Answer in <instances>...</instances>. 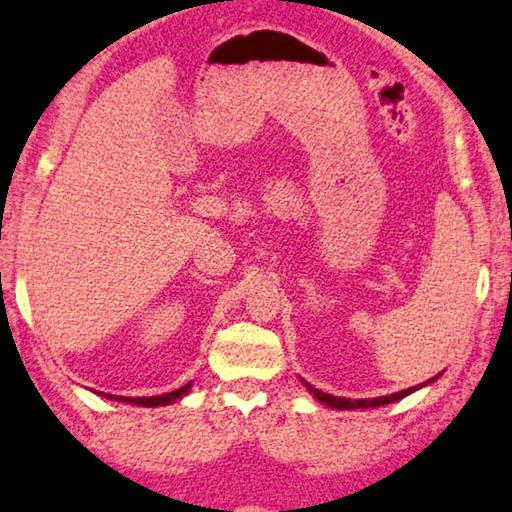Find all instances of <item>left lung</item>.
<instances>
[{
	"mask_svg": "<svg viewBox=\"0 0 512 512\" xmlns=\"http://www.w3.org/2000/svg\"><path fill=\"white\" fill-rule=\"evenodd\" d=\"M434 380H438V375H434L432 380H427L425 384H418V387H411V389H405V391H398V393H391V396H380V398H364V400H351V398H339V396H330V393H324L312 387L310 382H306L301 378L303 387H306L312 396H315L319 402H324V405L333 407V409H373V407H382V405H389V402H398L402 398H407L409 393L418 391L420 387H427V384H432Z\"/></svg>",
	"mask_w": 512,
	"mask_h": 512,
	"instance_id": "left-lung-1",
	"label": "left lung"
}]
</instances>
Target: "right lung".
Returning <instances> with one entry per match:
<instances>
[{"mask_svg": "<svg viewBox=\"0 0 512 512\" xmlns=\"http://www.w3.org/2000/svg\"><path fill=\"white\" fill-rule=\"evenodd\" d=\"M191 391V382L184 384L170 393H164V396H150V398H125V396H112V393H101V396L116 400V402H125V405H139V407H161V405H170V402H177L182 396Z\"/></svg>", "mask_w": 512, "mask_h": 512, "instance_id": "obj_1", "label": "right lung"}]
</instances>
